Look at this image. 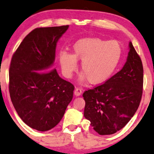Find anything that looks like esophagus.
<instances>
[{
    "label": "esophagus",
    "mask_w": 154,
    "mask_h": 154,
    "mask_svg": "<svg viewBox=\"0 0 154 154\" xmlns=\"http://www.w3.org/2000/svg\"><path fill=\"white\" fill-rule=\"evenodd\" d=\"M82 94V90L81 88H75V90H74V94L75 96H77V97H79V96H80Z\"/></svg>",
    "instance_id": "1"
}]
</instances>
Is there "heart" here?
Wrapping results in <instances>:
<instances>
[{"mask_svg":"<svg viewBox=\"0 0 154 154\" xmlns=\"http://www.w3.org/2000/svg\"><path fill=\"white\" fill-rule=\"evenodd\" d=\"M73 55L62 51L60 63L64 75L72 76L77 69V60H81V81L88 80L92 85H99L110 79L119 64L122 48L118 42L107 41L97 37H88L78 41L73 46Z\"/></svg>","mask_w":154,"mask_h":154,"instance_id":"obj_1","label":"heart"}]
</instances>
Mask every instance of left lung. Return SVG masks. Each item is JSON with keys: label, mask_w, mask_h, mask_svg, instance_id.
<instances>
[{"label": "left lung", "mask_w": 154, "mask_h": 154, "mask_svg": "<svg viewBox=\"0 0 154 154\" xmlns=\"http://www.w3.org/2000/svg\"><path fill=\"white\" fill-rule=\"evenodd\" d=\"M124 67L104 83L85 91L84 116L99 135H111L130 121L141 101L143 66L131 42Z\"/></svg>", "instance_id": "left-lung-1"}]
</instances>
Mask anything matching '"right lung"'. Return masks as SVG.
<instances>
[{
	"label": "right lung",
	"mask_w": 154,
	"mask_h": 154,
	"mask_svg": "<svg viewBox=\"0 0 154 154\" xmlns=\"http://www.w3.org/2000/svg\"><path fill=\"white\" fill-rule=\"evenodd\" d=\"M69 26L37 28L23 39L12 55L9 92L24 123L39 131L54 128L72 101L74 86L55 69L57 42Z\"/></svg>",
	"instance_id": "1"
}]
</instances>
